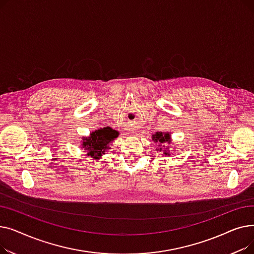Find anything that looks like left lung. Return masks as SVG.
I'll use <instances>...</instances> for the list:
<instances>
[{"instance_id": "8db88e82", "label": "left lung", "mask_w": 254, "mask_h": 254, "mask_svg": "<svg viewBox=\"0 0 254 254\" xmlns=\"http://www.w3.org/2000/svg\"><path fill=\"white\" fill-rule=\"evenodd\" d=\"M152 139L154 140V142H161V143H169L170 144V135L169 134H163V132H157L154 136H152ZM168 144V145H169ZM170 148V147H168ZM162 149V148H159ZM166 152V151H165ZM166 154V153H165Z\"/></svg>"}]
</instances>
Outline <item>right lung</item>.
<instances>
[{
	"instance_id": "1",
	"label": "right lung",
	"mask_w": 254,
	"mask_h": 254,
	"mask_svg": "<svg viewBox=\"0 0 254 254\" xmlns=\"http://www.w3.org/2000/svg\"><path fill=\"white\" fill-rule=\"evenodd\" d=\"M118 132L111 127H104L91 132L90 138H84L83 148L90 156L98 157L102 155L107 149H109V143H111L116 137Z\"/></svg>"
}]
</instances>
